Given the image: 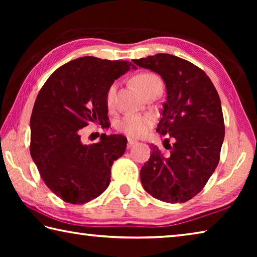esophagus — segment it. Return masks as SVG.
<instances>
[{
    "instance_id": "obj_1",
    "label": "esophagus",
    "mask_w": 257,
    "mask_h": 257,
    "mask_svg": "<svg viewBox=\"0 0 257 257\" xmlns=\"http://www.w3.org/2000/svg\"><path fill=\"white\" fill-rule=\"evenodd\" d=\"M136 144H137V141H135V139H132V138L128 139V149L135 146Z\"/></svg>"
}]
</instances>
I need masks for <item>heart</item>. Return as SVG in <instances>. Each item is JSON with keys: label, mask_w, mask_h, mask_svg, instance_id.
Returning a JSON list of instances; mask_svg holds the SVG:
<instances>
[{"label": "heart", "mask_w": 257, "mask_h": 257, "mask_svg": "<svg viewBox=\"0 0 257 257\" xmlns=\"http://www.w3.org/2000/svg\"><path fill=\"white\" fill-rule=\"evenodd\" d=\"M135 82H136L137 86L141 88L142 92L144 93L147 87L153 85L154 82H161V79L158 76L154 75V73L144 72L135 78ZM116 90H118V82H113V84L108 87L106 92V103L108 106L114 105ZM152 122H153V120H152V118L149 115L127 114L120 121H118L116 128H118L120 132L129 135V136L139 137L147 132V129L151 127Z\"/></svg>", "instance_id": "obj_1"}]
</instances>
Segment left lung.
<instances>
[{
    "label": "left lung",
    "instance_id": "8db88e82",
    "mask_svg": "<svg viewBox=\"0 0 257 257\" xmlns=\"http://www.w3.org/2000/svg\"><path fill=\"white\" fill-rule=\"evenodd\" d=\"M133 62L164 80L168 96L156 132L173 139L172 146L164 141L169 156L152 145L141 170L142 184L160 201L185 203L204 188L219 164L224 139L219 94L201 68L178 56L159 53Z\"/></svg>",
    "mask_w": 257,
    "mask_h": 257
}]
</instances>
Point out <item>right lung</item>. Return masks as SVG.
Segmentation results:
<instances>
[{
  "label": "right lung",
  "instance_id": "1",
  "mask_svg": "<svg viewBox=\"0 0 257 257\" xmlns=\"http://www.w3.org/2000/svg\"><path fill=\"white\" fill-rule=\"evenodd\" d=\"M132 62L84 56L52 73L38 93L30 118V155L45 185L62 201L85 204L107 188L111 167L122 156L127 138L101 135L84 145L80 129L106 127V92Z\"/></svg>",
  "mask_w": 257,
  "mask_h": 257
}]
</instances>
